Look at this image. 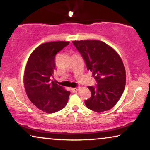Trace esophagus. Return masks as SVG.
Masks as SVG:
<instances>
[{"label":"esophagus","mask_w":150,"mask_h":150,"mask_svg":"<svg viewBox=\"0 0 150 150\" xmlns=\"http://www.w3.org/2000/svg\"><path fill=\"white\" fill-rule=\"evenodd\" d=\"M78 91H79V88H71V91L74 92V93H76V92H77Z\"/></svg>","instance_id":"1"}]
</instances>
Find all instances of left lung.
<instances>
[{
  "mask_svg": "<svg viewBox=\"0 0 150 150\" xmlns=\"http://www.w3.org/2000/svg\"><path fill=\"white\" fill-rule=\"evenodd\" d=\"M83 57L87 70L97 81L96 87H88L91 98L85 100L86 106L96 112L110 110L124 93L126 70L122 59L115 50L99 40L73 41Z\"/></svg>",
  "mask_w": 150,
  "mask_h": 150,
  "instance_id": "left-lung-1",
  "label": "left lung"
}]
</instances>
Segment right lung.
Listing matches in <instances>:
<instances>
[{
  "mask_svg": "<svg viewBox=\"0 0 150 150\" xmlns=\"http://www.w3.org/2000/svg\"><path fill=\"white\" fill-rule=\"evenodd\" d=\"M69 42L58 41L42 44L35 49L26 63L24 73V86L30 102L46 113L63 108L70 92L50 82L55 69V56Z\"/></svg>",
  "mask_w": 150,
  "mask_h": 150,
  "instance_id": "right-lung-1",
  "label": "right lung"
}]
</instances>
